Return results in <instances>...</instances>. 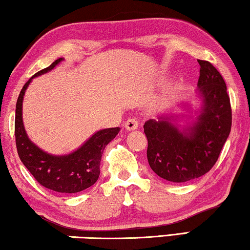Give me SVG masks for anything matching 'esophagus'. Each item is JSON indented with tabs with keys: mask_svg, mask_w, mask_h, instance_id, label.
Listing matches in <instances>:
<instances>
[{
	"mask_svg": "<svg viewBox=\"0 0 250 250\" xmlns=\"http://www.w3.org/2000/svg\"><path fill=\"white\" fill-rule=\"evenodd\" d=\"M124 126L128 132L135 131V129H137V121H136V119H133V118L128 119V121L125 122Z\"/></svg>",
	"mask_w": 250,
	"mask_h": 250,
	"instance_id": "1",
	"label": "esophagus"
}]
</instances>
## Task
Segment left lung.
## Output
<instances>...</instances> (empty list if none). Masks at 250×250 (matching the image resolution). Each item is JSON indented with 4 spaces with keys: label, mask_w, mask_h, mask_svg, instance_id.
I'll list each match as a JSON object with an SVG mask.
<instances>
[{
    "label": "left lung",
    "mask_w": 250,
    "mask_h": 250,
    "mask_svg": "<svg viewBox=\"0 0 250 250\" xmlns=\"http://www.w3.org/2000/svg\"><path fill=\"white\" fill-rule=\"evenodd\" d=\"M200 64L196 97L200 107L191 115L190 104L180 103L171 111L158 114L144 124L147 139V161L159 177L172 183H185L208 172L218 160L231 131V106L227 85L209 62ZM180 118L189 119L179 125Z\"/></svg>",
    "instance_id": "left-lung-1"
}]
</instances>
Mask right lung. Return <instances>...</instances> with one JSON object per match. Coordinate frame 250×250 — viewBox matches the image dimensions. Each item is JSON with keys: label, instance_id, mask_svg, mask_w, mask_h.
Instances as JSON below:
<instances>
[{"label": "right lung", "instance_id": "add662e5", "mask_svg": "<svg viewBox=\"0 0 250 250\" xmlns=\"http://www.w3.org/2000/svg\"><path fill=\"white\" fill-rule=\"evenodd\" d=\"M62 61H64L63 57L56 60L48 67L31 77L23 85L17 100L14 133L20 160L35 179L48 189L64 194H73L86 189L98 180L103 152L107 144L115 139L121 128L100 129L92 134L77 150L62 155L50 154L42 150L29 139L22 119L24 93L32 79L52 71Z\"/></svg>", "mask_w": 250, "mask_h": 250}]
</instances>
